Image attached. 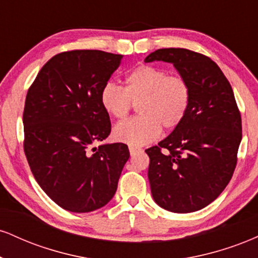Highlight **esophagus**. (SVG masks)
Listing matches in <instances>:
<instances>
[{
    "mask_svg": "<svg viewBox=\"0 0 258 258\" xmlns=\"http://www.w3.org/2000/svg\"><path fill=\"white\" fill-rule=\"evenodd\" d=\"M128 149H130V153H131V155H133V154H136L137 152H139V150H141V148H138V147H133V146H130V147H128Z\"/></svg>",
    "mask_w": 258,
    "mask_h": 258,
    "instance_id": "34e87169",
    "label": "esophagus"
}]
</instances>
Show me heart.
<instances>
[{
	"mask_svg": "<svg viewBox=\"0 0 258 258\" xmlns=\"http://www.w3.org/2000/svg\"><path fill=\"white\" fill-rule=\"evenodd\" d=\"M190 86L182 76L166 70L139 65L126 74L123 88L106 84L100 91V105L114 119H123L132 103H138L139 116L115 126L116 141L130 146H144L155 141L161 128L173 130L185 119L190 108Z\"/></svg>",
	"mask_w": 258,
	"mask_h": 258,
	"instance_id": "1",
	"label": "heart"
}]
</instances>
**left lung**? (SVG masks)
I'll list each match as a JSON object with an SVG mask.
<instances>
[{"mask_svg":"<svg viewBox=\"0 0 258 258\" xmlns=\"http://www.w3.org/2000/svg\"><path fill=\"white\" fill-rule=\"evenodd\" d=\"M144 61L173 64L191 91L185 119L146 150L153 199L176 214L198 211L217 199L235 170L241 117L232 86L214 60L189 49H158Z\"/></svg>","mask_w":258,"mask_h":258,"instance_id":"8db88e82","label":"left lung"}]
</instances>
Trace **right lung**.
Returning <instances> with one entry per match:
<instances>
[{
  "label": "right lung",
  "instance_id": "obj_1",
  "mask_svg": "<svg viewBox=\"0 0 258 258\" xmlns=\"http://www.w3.org/2000/svg\"><path fill=\"white\" fill-rule=\"evenodd\" d=\"M123 55L80 49L49 59L25 99L24 152L42 190L61 209L84 214L112 199L130 158L123 143H105L109 115L100 91Z\"/></svg>",
  "mask_w": 258,
  "mask_h": 258
}]
</instances>
